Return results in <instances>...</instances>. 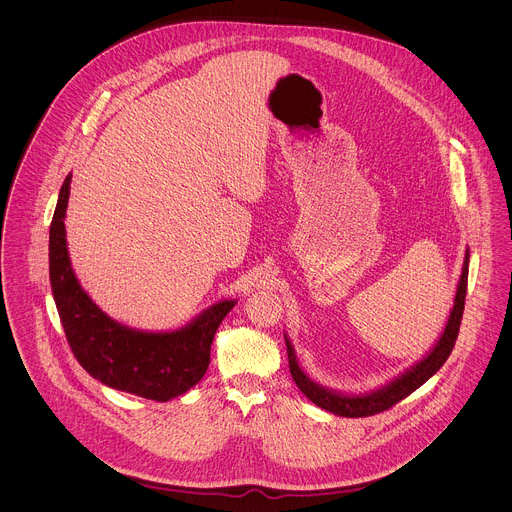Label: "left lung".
Segmentation results:
<instances>
[{
  "mask_svg": "<svg viewBox=\"0 0 512 512\" xmlns=\"http://www.w3.org/2000/svg\"><path fill=\"white\" fill-rule=\"evenodd\" d=\"M467 274H469V252L465 254V262H463V274L457 286L455 293V305L451 309V315L447 319L445 331L439 337L438 345L434 347V351L420 361L418 365L412 366L408 372H404L400 378H396L394 382H390L388 386H384L382 390H376L368 396H341L335 392H329L325 388H321L319 384L311 382L303 370L297 365L295 355H293L292 345L286 339L288 345V359H290V372H292L293 380L297 384V388L319 408L333 412L337 416H345V418H365V416H374L380 412H386L388 408L396 406L400 400H404L406 396H410L414 390H418L428 378H432L443 363L447 361V357L451 355L457 335H459V325H461V317H463V309H465V295H467Z\"/></svg>",
  "mask_w": 512,
  "mask_h": 512,
  "instance_id": "8db88e82",
  "label": "left lung"
}]
</instances>
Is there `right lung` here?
I'll use <instances>...</instances> for the list:
<instances>
[{
    "label": "right lung",
    "instance_id": "1",
    "mask_svg": "<svg viewBox=\"0 0 512 512\" xmlns=\"http://www.w3.org/2000/svg\"><path fill=\"white\" fill-rule=\"evenodd\" d=\"M71 175L65 179L49 232V276L57 311L76 361L110 388L167 402L207 372L211 345L236 301H220L175 333H142L112 321L76 282L65 238Z\"/></svg>",
    "mask_w": 512,
    "mask_h": 512
}]
</instances>
